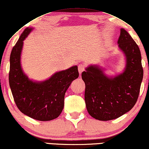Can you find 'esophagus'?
I'll return each instance as SVG.
<instances>
[{
	"label": "esophagus",
	"instance_id": "34e87169",
	"mask_svg": "<svg viewBox=\"0 0 149 149\" xmlns=\"http://www.w3.org/2000/svg\"><path fill=\"white\" fill-rule=\"evenodd\" d=\"M78 69H79V74L81 75L82 74V72L84 71V66L81 64V65H79V67H78Z\"/></svg>",
	"mask_w": 149,
	"mask_h": 149
}]
</instances>
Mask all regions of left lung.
Here are the masks:
<instances>
[{"label": "left lung", "instance_id": "left-lung-1", "mask_svg": "<svg viewBox=\"0 0 149 149\" xmlns=\"http://www.w3.org/2000/svg\"><path fill=\"white\" fill-rule=\"evenodd\" d=\"M118 45L125 56L122 73L109 77L97 65H89L82 73L86 109L92 117L99 120L115 119L130 111L140 92L143 78L140 49L124 29H120Z\"/></svg>", "mask_w": 149, "mask_h": 149}]
</instances>
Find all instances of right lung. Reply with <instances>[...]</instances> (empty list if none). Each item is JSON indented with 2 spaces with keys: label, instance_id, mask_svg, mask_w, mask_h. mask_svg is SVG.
<instances>
[{
  "label": "right lung",
  "instance_id": "1",
  "mask_svg": "<svg viewBox=\"0 0 149 149\" xmlns=\"http://www.w3.org/2000/svg\"><path fill=\"white\" fill-rule=\"evenodd\" d=\"M33 28L27 27L14 46L10 56L9 84L14 100L22 113L40 121L53 120L63 111L65 95L79 77L77 66L54 73L45 81H34L23 72L20 57L23 41Z\"/></svg>",
  "mask_w": 149,
  "mask_h": 149
}]
</instances>
